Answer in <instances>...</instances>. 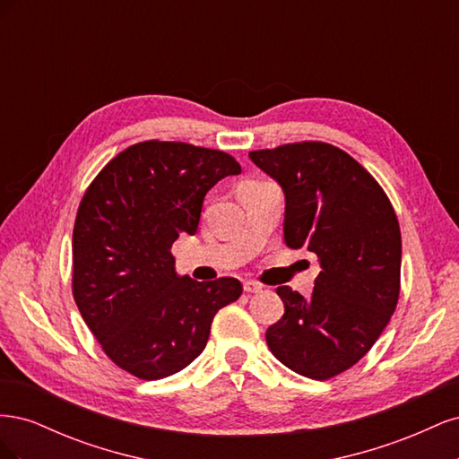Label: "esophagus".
I'll return each mask as SVG.
<instances>
[{"label":"esophagus","mask_w":459,"mask_h":459,"mask_svg":"<svg viewBox=\"0 0 459 459\" xmlns=\"http://www.w3.org/2000/svg\"><path fill=\"white\" fill-rule=\"evenodd\" d=\"M243 289H245V293H260L262 285L256 283V281H245V283H243Z\"/></svg>","instance_id":"34e87169"}]
</instances>
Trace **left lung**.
I'll use <instances>...</instances> for the list:
<instances>
[{
    "label": "left lung",
    "instance_id": "left-lung-1",
    "mask_svg": "<svg viewBox=\"0 0 459 459\" xmlns=\"http://www.w3.org/2000/svg\"><path fill=\"white\" fill-rule=\"evenodd\" d=\"M248 157L283 187L285 243L307 247L322 266L310 299L277 287L285 314L268 327L266 342L295 373L331 379L369 352L396 310V212L377 179L331 143H285Z\"/></svg>",
    "mask_w": 459,
    "mask_h": 459
}]
</instances>
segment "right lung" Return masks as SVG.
I'll list each match as a JSON object with an SVG mask.
<instances>
[{"instance_id":"obj_1","label":"right lung","mask_w":459,"mask_h":459,"mask_svg":"<svg viewBox=\"0 0 459 459\" xmlns=\"http://www.w3.org/2000/svg\"><path fill=\"white\" fill-rule=\"evenodd\" d=\"M241 166L218 149L149 140L108 160L80 201L73 295L103 352L134 377L184 369L206 346L235 277L195 281L174 270L172 243L195 235L206 191Z\"/></svg>"}]
</instances>
